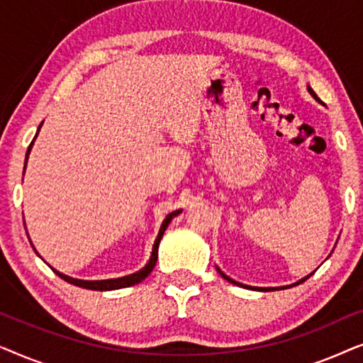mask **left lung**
<instances>
[{
	"label": "left lung",
	"instance_id": "left-lung-1",
	"mask_svg": "<svg viewBox=\"0 0 363 363\" xmlns=\"http://www.w3.org/2000/svg\"><path fill=\"white\" fill-rule=\"evenodd\" d=\"M307 91H309V94H311V96H312V97H314L317 102H320V99L315 96V92H314V91H312V89H311V86H307ZM216 269H218V272H220V274H221V277H223V279H226L228 282H231V284H236V286H240V287H245V289H256V291H261V292H269V291H276V289H287V287H292V286H299V284H301V282H304V281H307V279H309V277H311V276H312V274H314V272H315V271H314V272H311V274H307L306 277H302V279H299V281H297V282H294V284H291V286H282V287H252V286H246V284H241V282H238V281H235V279H231V277H230V276H226V274H225V272H223V271H221V269H220V267H218V266H216Z\"/></svg>",
	"mask_w": 363,
	"mask_h": 363
}]
</instances>
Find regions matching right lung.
Here are the masks:
<instances>
[{"label": "right lung", "instance_id": "add662e5", "mask_svg": "<svg viewBox=\"0 0 363 363\" xmlns=\"http://www.w3.org/2000/svg\"><path fill=\"white\" fill-rule=\"evenodd\" d=\"M41 127H43V123H41V125H39L38 132H36V135H34L33 142H31V145L28 147V152H26V160H24V170H26V163H28L29 153H31V148H33V145H34V140H36V137H38L39 130H41ZM178 213H182V210L172 211L170 215H167V218H165V220H163L162 226H160V231H158V235H157V238H155V242H153L150 259H148L147 264L143 266L140 271L133 272V274L122 276V277H116V279L84 281V279H76V277H71V276L62 274V272H59L57 269H54L52 266H49V264H48V266L51 267V269H52L54 272H56V274H57L59 277H61V279L67 281L69 284H74V286L82 287V289H91V291H113V289H123V287H130V286H133V284H138V282H142L143 279H145V277H147L148 274H150V272L153 271V267H155V264H157V259H158V245H160V240H162L163 233H165L167 226L170 225V221L173 220V218H175V216L178 215ZM24 225H26V223H24ZM28 238H29V236H28ZM31 246H33V242H31ZM33 247H34V246H33ZM34 251H36V250H34ZM36 255H38V251H36ZM38 256H39V255H38ZM39 257H41V256H39Z\"/></svg>", "mask_w": 363, "mask_h": 363}]
</instances>
